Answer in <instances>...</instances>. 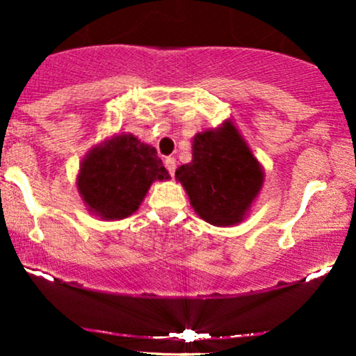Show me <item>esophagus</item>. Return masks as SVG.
<instances>
[{"mask_svg":"<svg viewBox=\"0 0 356 356\" xmlns=\"http://www.w3.org/2000/svg\"><path fill=\"white\" fill-rule=\"evenodd\" d=\"M165 167H167L168 173L173 177L175 170H177V159H175V157H167V159H165Z\"/></svg>","mask_w":356,"mask_h":356,"instance_id":"34e87169","label":"esophagus"}]
</instances>
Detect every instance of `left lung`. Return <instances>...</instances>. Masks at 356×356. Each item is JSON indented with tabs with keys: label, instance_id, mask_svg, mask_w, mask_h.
I'll return each instance as SVG.
<instances>
[{
	"label": "left lung",
	"instance_id": "obj_1",
	"mask_svg": "<svg viewBox=\"0 0 356 356\" xmlns=\"http://www.w3.org/2000/svg\"><path fill=\"white\" fill-rule=\"evenodd\" d=\"M175 177L197 216L218 227L243 220L264 181L259 162L230 121L196 134L193 162L181 165Z\"/></svg>",
	"mask_w": 356,
	"mask_h": 356
}]
</instances>
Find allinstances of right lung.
I'll return each instance as SVG.
<instances>
[{"instance_id": "right-lung-1", "label": "right lung", "mask_w": 356, "mask_h": 356, "mask_svg": "<svg viewBox=\"0 0 356 356\" xmlns=\"http://www.w3.org/2000/svg\"><path fill=\"white\" fill-rule=\"evenodd\" d=\"M157 150L133 134L115 136L92 150L81 165L77 186L102 218H124L138 211L155 179H168Z\"/></svg>"}]
</instances>
